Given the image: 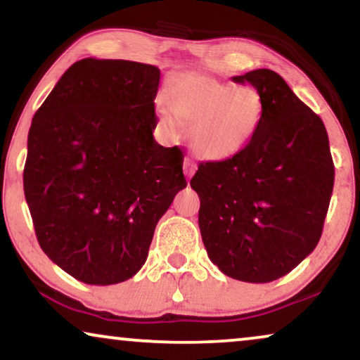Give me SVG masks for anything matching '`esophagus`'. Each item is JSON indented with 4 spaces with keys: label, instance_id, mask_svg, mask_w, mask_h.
<instances>
[{
    "label": "esophagus",
    "instance_id": "obj_1",
    "mask_svg": "<svg viewBox=\"0 0 360 360\" xmlns=\"http://www.w3.org/2000/svg\"><path fill=\"white\" fill-rule=\"evenodd\" d=\"M195 172H196L195 160L191 159V157H185V160H184V174H185L186 179H191V176L195 175Z\"/></svg>",
    "mask_w": 360,
    "mask_h": 360
}]
</instances>
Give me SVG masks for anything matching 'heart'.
I'll use <instances>...</instances> for the list:
<instances>
[{
	"mask_svg": "<svg viewBox=\"0 0 360 360\" xmlns=\"http://www.w3.org/2000/svg\"><path fill=\"white\" fill-rule=\"evenodd\" d=\"M157 111L165 126L175 120L188 126L196 155L226 160L249 146L264 115L260 93L250 85H236L201 73H181L170 80L169 100L159 96Z\"/></svg>",
	"mask_w": 360,
	"mask_h": 360,
	"instance_id": "obj_1",
	"label": "heart"
}]
</instances>
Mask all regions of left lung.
<instances>
[{"label":"left lung","instance_id":"obj_1","mask_svg":"<svg viewBox=\"0 0 360 360\" xmlns=\"http://www.w3.org/2000/svg\"><path fill=\"white\" fill-rule=\"evenodd\" d=\"M264 101L254 139L231 159L201 162L190 185L208 257L224 275L267 283L316 248L334 185L326 127L269 68L234 77Z\"/></svg>","mask_w":360,"mask_h":360}]
</instances>
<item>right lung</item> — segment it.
<instances>
[{"label": "right lung", "instance_id": "1", "mask_svg": "<svg viewBox=\"0 0 360 360\" xmlns=\"http://www.w3.org/2000/svg\"><path fill=\"white\" fill-rule=\"evenodd\" d=\"M159 82L154 65L82 58L32 117L22 180L39 245L83 283L134 277L186 186L180 147L152 136Z\"/></svg>", "mask_w": 360, "mask_h": 360}]
</instances>
